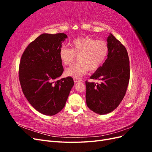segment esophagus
Instances as JSON below:
<instances>
[{
    "mask_svg": "<svg viewBox=\"0 0 152 152\" xmlns=\"http://www.w3.org/2000/svg\"><path fill=\"white\" fill-rule=\"evenodd\" d=\"M73 80H74L75 83H77V82L81 81V80L80 79H77V78H74V79H73Z\"/></svg>",
    "mask_w": 152,
    "mask_h": 152,
    "instance_id": "esophagus-1",
    "label": "esophagus"
}]
</instances>
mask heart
<instances>
[{"label":"heart","mask_w":152,"mask_h":152,"mask_svg":"<svg viewBox=\"0 0 152 152\" xmlns=\"http://www.w3.org/2000/svg\"><path fill=\"white\" fill-rule=\"evenodd\" d=\"M71 49L63 45L59 56L63 65L69 66L78 56L77 63L65 70L68 77L79 79L90 70L95 71L103 65L108 56L109 47L103 40H96L89 37L75 38L69 43Z\"/></svg>","instance_id":"obj_1"}]
</instances>
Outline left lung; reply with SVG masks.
Instances as JSON below:
<instances>
[{"label":"left lung","instance_id":"left-lung-1","mask_svg":"<svg viewBox=\"0 0 152 152\" xmlns=\"http://www.w3.org/2000/svg\"><path fill=\"white\" fill-rule=\"evenodd\" d=\"M107 59L91 79H98L100 84L86 82L87 107L94 112L104 115L113 111L123 99L129 81V59L126 48L110 34Z\"/></svg>","mask_w":152,"mask_h":152}]
</instances>
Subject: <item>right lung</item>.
Segmentation results:
<instances>
[{
  "mask_svg": "<svg viewBox=\"0 0 152 152\" xmlns=\"http://www.w3.org/2000/svg\"><path fill=\"white\" fill-rule=\"evenodd\" d=\"M67 38L63 33L41 34L27 46L21 58L23 93L32 107L45 115L61 111L74 85L70 77L58 80L63 72L59 49Z\"/></svg>",
  "mask_w": 152,
  "mask_h": 152,
  "instance_id": "add662e5",
  "label": "right lung"
}]
</instances>
